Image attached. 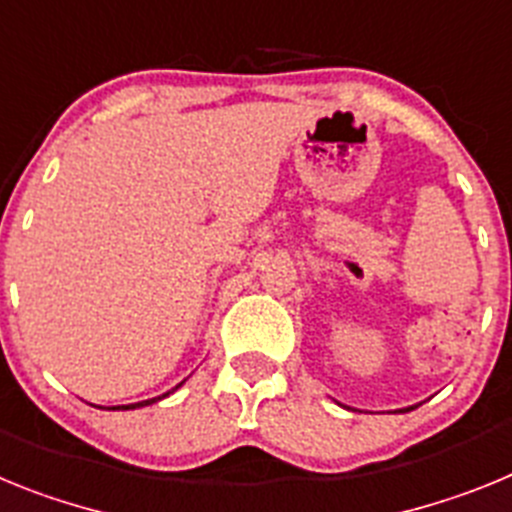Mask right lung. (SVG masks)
Segmentation results:
<instances>
[{
  "instance_id": "obj_1",
  "label": "right lung",
  "mask_w": 512,
  "mask_h": 512,
  "mask_svg": "<svg viewBox=\"0 0 512 512\" xmlns=\"http://www.w3.org/2000/svg\"><path fill=\"white\" fill-rule=\"evenodd\" d=\"M184 382H187V379H184ZM184 382H179V384H176V387H174V390H169V392H166V395H161V397H151V400L133 402V405H115V408H107V410H135V408H146V405H153V402H158V400H164V397H169L171 392L179 390V387H182Z\"/></svg>"
}]
</instances>
